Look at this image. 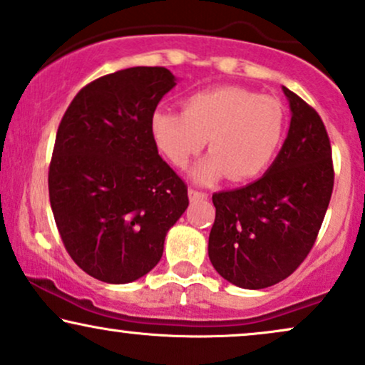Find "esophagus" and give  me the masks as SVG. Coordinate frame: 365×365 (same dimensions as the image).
<instances>
[{
    "label": "esophagus",
    "instance_id": "1",
    "mask_svg": "<svg viewBox=\"0 0 365 365\" xmlns=\"http://www.w3.org/2000/svg\"><path fill=\"white\" fill-rule=\"evenodd\" d=\"M188 197H190L192 202H195V200L207 199V194H205V192L197 190V188H190V190H188Z\"/></svg>",
    "mask_w": 365,
    "mask_h": 365
}]
</instances>
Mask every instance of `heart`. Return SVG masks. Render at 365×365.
<instances>
[{
    "mask_svg": "<svg viewBox=\"0 0 365 365\" xmlns=\"http://www.w3.org/2000/svg\"><path fill=\"white\" fill-rule=\"evenodd\" d=\"M182 105L183 112L156 110L151 117L153 139L175 168H187L207 139L212 155L194 171L202 183L225 175L243 182L269 168L285 130L277 98L221 86L197 91Z\"/></svg>",
    "mask_w": 365,
    "mask_h": 365,
    "instance_id": "heart-1",
    "label": "heart"
}]
</instances>
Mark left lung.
<instances>
[{"label":"left lung","mask_w":365,"mask_h":365,"mask_svg":"<svg viewBox=\"0 0 365 365\" xmlns=\"http://www.w3.org/2000/svg\"><path fill=\"white\" fill-rule=\"evenodd\" d=\"M292 110L287 139L257 182L212 195L209 258L227 282L265 289L306 260L330 204L335 170L322 117L284 86Z\"/></svg>","instance_id":"obj_1"}]
</instances>
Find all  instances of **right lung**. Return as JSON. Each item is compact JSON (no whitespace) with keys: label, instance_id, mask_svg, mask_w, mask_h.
<instances>
[{"label":"right lung","instance_id":"add662e5","mask_svg":"<svg viewBox=\"0 0 365 365\" xmlns=\"http://www.w3.org/2000/svg\"><path fill=\"white\" fill-rule=\"evenodd\" d=\"M173 86L161 66L105 74L78 91L57 129L49 165L57 231L74 263L102 282H133L156 267L188 205L187 183L151 134Z\"/></svg>","mask_w":365,"mask_h":365}]
</instances>
